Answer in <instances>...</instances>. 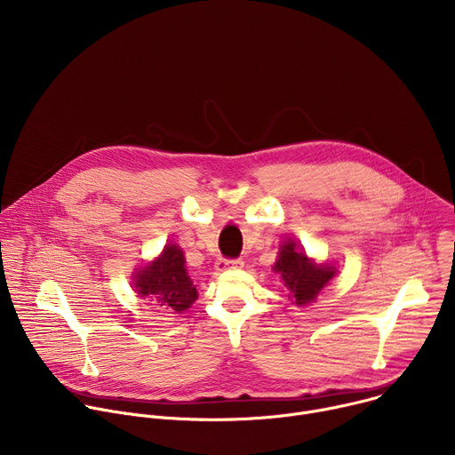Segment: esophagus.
Here are the masks:
<instances>
[{
  "label": "esophagus",
  "instance_id": "obj_1",
  "mask_svg": "<svg viewBox=\"0 0 455 455\" xmlns=\"http://www.w3.org/2000/svg\"><path fill=\"white\" fill-rule=\"evenodd\" d=\"M243 261L241 259H218L216 268L220 272H227V270H234V268H243Z\"/></svg>",
  "mask_w": 455,
  "mask_h": 455
}]
</instances>
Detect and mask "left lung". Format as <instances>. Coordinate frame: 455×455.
Wrapping results in <instances>:
<instances>
[{
  "label": "left lung",
  "instance_id": "left-lung-1",
  "mask_svg": "<svg viewBox=\"0 0 455 455\" xmlns=\"http://www.w3.org/2000/svg\"><path fill=\"white\" fill-rule=\"evenodd\" d=\"M274 268L281 274L290 293L288 297H291L297 306L313 302L318 291L335 275V268L323 265L320 267L309 261L306 253L297 250L293 241H286L281 246L279 259Z\"/></svg>",
  "mask_w": 455,
  "mask_h": 455
}]
</instances>
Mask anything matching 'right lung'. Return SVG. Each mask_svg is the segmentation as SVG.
I'll use <instances>...</instances> for the list:
<instances>
[{"instance_id":"obj_1","label":"right lung","mask_w":455,"mask_h":455,"mask_svg":"<svg viewBox=\"0 0 455 455\" xmlns=\"http://www.w3.org/2000/svg\"><path fill=\"white\" fill-rule=\"evenodd\" d=\"M135 288L155 306L176 313L185 311L198 299V291L185 270L183 251L176 244H167L156 261L137 274Z\"/></svg>"}]
</instances>
